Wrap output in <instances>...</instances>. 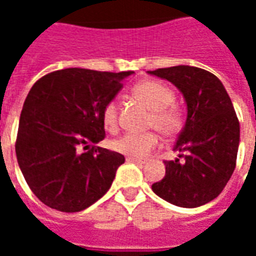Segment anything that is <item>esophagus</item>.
<instances>
[{"label": "esophagus", "mask_w": 256, "mask_h": 256, "mask_svg": "<svg viewBox=\"0 0 256 256\" xmlns=\"http://www.w3.org/2000/svg\"><path fill=\"white\" fill-rule=\"evenodd\" d=\"M126 160L128 162V163H138V164H144L145 160H142V159H137V158H126Z\"/></svg>", "instance_id": "1"}]
</instances>
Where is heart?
I'll use <instances>...</instances> for the list:
<instances>
[{"label": "heart", "mask_w": 256, "mask_h": 256, "mask_svg": "<svg viewBox=\"0 0 256 256\" xmlns=\"http://www.w3.org/2000/svg\"><path fill=\"white\" fill-rule=\"evenodd\" d=\"M133 96L142 102L150 111V126L155 128L164 137H172L180 132L182 126V116L174 102L172 90L158 80H142L133 88ZM102 123L110 133L118 132V106L110 101L102 110ZM158 136L154 133H128L112 141V150L128 158H145L158 146Z\"/></svg>", "instance_id": "heart-1"}]
</instances>
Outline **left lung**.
Instances as JSON below:
<instances>
[{
    "mask_svg": "<svg viewBox=\"0 0 256 256\" xmlns=\"http://www.w3.org/2000/svg\"><path fill=\"white\" fill-rule=\"evenodd\" d=\"M148 74L172 82L186 104L185 126L174 145L180 155L164 162L166 176L152 185V190L174 206L196 208L214 200L234 172L238 119L225 86L214 74L192 66Z\"/></svg>",
    "mask_w": 256,
    "mask_h": 256,
    "instance_id": "obj_1",
    "label": "left lung"
}]
</instances>
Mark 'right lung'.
<instances>
[{
  "mask_svg": "<svg viewBox=\"0 0 256 256\" xmlns=\"http://www.w3.org/2000/svg\"><path fill=\"white\" fill-rule=\"evenodd\" d=\"M134 71L66 68L36 80L26 97L16 158L42 203L78 212L111 188L124 156L96 146L104 140L102 110Z\"/></svg>",
  "mask_w": 256,
  "mask_h": 256,
  "instance_id": "right-lung-1",
  "label": "right lung"
}]
</instances>
